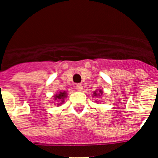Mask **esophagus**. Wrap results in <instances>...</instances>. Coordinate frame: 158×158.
Returning a JSON list of instances; mask_svg holds the SVG:
<instances>
[{"label":"esophagus","instance_id":"obj_1","mask_svg":"<svg viewBox=\"0 0 158 158\" xmlns=\"http://www.w3.org/2000/svg\"><path fill=\"white\" fill-rule=\"evenodd\" d=\"M76 89L77 91H81L83 89V86H82L81 84H77L76 85Z\"/></svg>","mask_w":158,"mask_h":158}]
</instances>
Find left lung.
<instances>
[{"label": "left lung", "instance_id": "1", "mask_svg": "<svg viewBox=\"0 0 158 158\" xmlns=\"http://www.w3.org/2000/svg\"><path fill=\"white\" fill-rule=\"evenodd\" d=\"M99 93H100V94L102 95V93H103V92H102L101 90H100V91H99ZM93 94H94V96H96V95H97V93H96V91L94 92V93H93Z\"/></svg>", "mask_w": 158, "mask_h": 158}]
</instances>
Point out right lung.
Returning <instances> with one entry per match:
<instances>
[{
	"instance_id": "1",
	"label": "right lung",
	"mask_w": 158,
	"mask_h": 158,
	"mask_svg": "<svg viewBox=\"0 0 158 158\" xmlns=\"http://www.w3.org/2000/svg\"><path fill=\"white\" fill-rule=\"evenodd\" d=\"M65 96H66V93L65 92H60L58 94H57L56 96H54V98L55 100H58L59 101H64V98H65ZM62 104V103H61Z\"/></svg>"
}]
</instances>
